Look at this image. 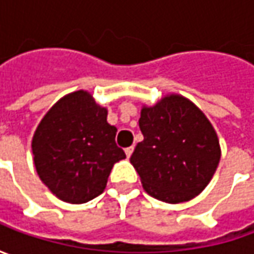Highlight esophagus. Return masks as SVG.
<instances>
[{
  "label": "esophagus",
  "instance_id": "esophagus-1",
  "mask_svg": "<svg viewBox=\"0 0 254 254\" xmlns=\"http://www.w3.org/2000/svg\"><path fill=\"white\" fill-rule=\"evenodd\" d=\"M124 151H126V155H127V157H130V155H131L132 154V151H134V147H127V148H126V150H124Z\"/></svg>",
  "mask_w": 254,
  "mask_h": 254
}]
</instances>
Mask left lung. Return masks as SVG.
Instances as JSON below:
<instances>
[{"mask_svg": "<svg viewBox=\"0 0 254 254\" xmlns=\"http://www.w3.org/2000/svg\"><path fill=\"white\" fill-rule=\"evenodd\" d=\"M144 140L130 161L142 187L155 199L180 203L200 193L220 160L219 141L209 120L182 96L172 94L140 117Z\"/></svg>", "mask_w": 254, "mask_h": 254, "instance_id": "obj_1", "label": "left lung"}]
</instances>
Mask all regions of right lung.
Listing matches in <instances>:
<instances>
[{"instance_id": "1", "label": "right lung", "mask_w": 254, "mask_h": 254, "mask_svg": "<svg viewBox=\"0 0 254 254\" xmlns=\"http://www.w3.org/2000/svg\"><path fill=\"white\" fill-rule=\"evenodd\" d=\"M107 110L87 92L70 93L48 112L32 140L38 175L58 198L84 203L102 193L114 162L126 158Z\"/></svg>"}]
</instances>
